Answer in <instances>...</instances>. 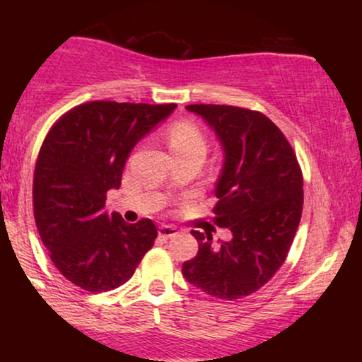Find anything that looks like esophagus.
I'll use <instances>...</instances> for the list:
<instances>
[{"label":"esophagus","instance_id":"34e87169","mask_svg":"<svg viewBox=\"0 0 362 362\" xmlns=\"http://www.w3.org/2000/svg\"><path fill=\"white\" fill-rule=\"evenodd\" d=\"M158 235H160L161 238H172V236L177 235V230L173 226H168V224H161V226L158 228Z\"/></svg>","mask_w":362,"mask_h":362}]
</instances>
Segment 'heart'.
<instances>
[{
    "label": "heart",
    "instance_id": "heart-1",
    "mask_svg": "<svg viewBox=\"0 0 362 362\" xmlns=\"http://www.w3.org/2000/svg\"><path fill=\"white\" fill-rule=\"evenodd\" d=\"M168 148L173 156L190 155V153H201L206 155L207 141L202 131L189 120H180L168 129L167 134Z\"/></svg>",
    "mask_w": 362,
    "mask_h": 362
}]
</instances>
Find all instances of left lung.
I'll use <instances>...</instances> for the list:
<instances>
[{
    "mask_svg": "<svg viewBox=\"0 0 362 362\" xmlns=\"http://www.w3.org/2000/svg\"><path fill=\"white\" fill-rule=\"evenodd\" d=\"M187 110L214 129L224 151L214 194V223L233 233L213 245V235L192 231L199 252L182 265L190 284L219 300L259 291L279 271L303 211V175L281 129L257 110L194 103Z\"/></svg>",
    "mask_w": 362,
    "mask_h": 362,
    "instance_id": "left-lung-1",
    "label": "left lung"
}]
</instances>
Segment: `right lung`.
Wrapping results in <instances>:
<instances>
[{"label": "right lung", "mask_w": 362, "mask_h": 362, "mask_svg": "<svg viewBox=\"0 0 362 362\" xmlns=\"http://www.w3.org/2000/svg\"><path fill=\"white\" fill-rule=\"evenodd\" d=\"M175 103L86 102L59 117L45 136L34 173V216L52 264L90 293L131 279L155 243L151 219L129 224L107 213L131 149Z\"/></svg>", "instance_id": "obj_1"}]
</instances>
